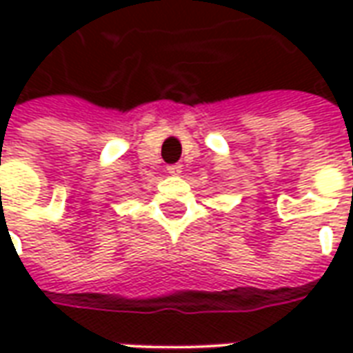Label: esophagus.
<instances>
[{
  "label": "esophagus",
  "instance_id": "esophagus-1",
  "mask_svg": "<svg viewBox=\"0 0 353 353\" xmlns=\"http://www.w3.org/2000/svg\"><path fill=\"white\" fill-rule=\"evenodd\" d=\"M166 170H168V174H172V176H179L183 172V166L181 164H170Z\"/></svg>",
  "mask_w": 353,
  "mask_h": 353
}]
</instances>
